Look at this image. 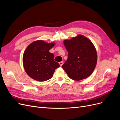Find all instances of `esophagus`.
<instances>
[{"mask_svg": "<svg viewBox=\"0 0 120 120\" xmlns=\"http://www.w3.org/2000/svg\"><path fill=\"white\" fill-rule=\"evenodd\" d=\"M63 64H64V61H60V63H59V64H60V67H61V66H63Z\"/></svg>", "mask_w": 120, "mask_h": 120, "instance_id": "esophagus-1", "label": "esophagus"}]
</instances>
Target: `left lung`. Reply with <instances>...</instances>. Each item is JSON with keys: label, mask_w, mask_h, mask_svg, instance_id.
Listing matches in <instances>:
<instances>
[{"label": "left lung", "mask_w": 120, "mask_h": 120, "mask_svg": "<svg viewBox=\"0 0 120 120\" xmlns=\"http://www.w3.org/2000/svg\"><path fill=\"white\" fill-rule=\"evenodd\" d=\"M64 44L68 52V59L62 68L68 77L80 81L89 77L97 62V51L92 41L79 34L70 40H64Z\"/></svg>", "instance_id": "1"}]
</instances>
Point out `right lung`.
<instances>
[{
	"label": "right lung",
	"instance_id": "right-lung-1",
	"mask_svg": "<svg viewBox=\"0 0 120 120\" xmlns=\"http://www.w3.org/2000/svg\"><path fill=\"white\" fill-rule=\"evenodd\" d=\"M55 45L38 40L29 45L23 55V65L26 74L32 79L44 82L51 79L55 70L60 67L53 60L54 55L49 50Z\"/></svg>",
	"mask_w": 120,
	"mask_h": 120
}]
</instances>
